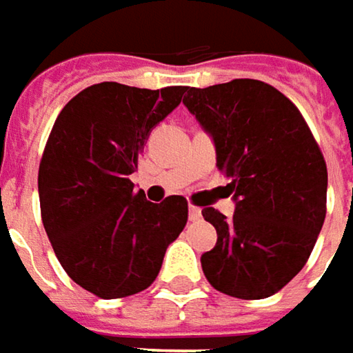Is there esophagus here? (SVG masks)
Listing matches in <instances>:
<instances>
[{
  "instance_id": "esophagus-1",
  "label": "esophagus",
  "mask_w": 353,
  "mask_h": 353,
  "mask_svg": "<svg viewBox=\"0 0 353 353\" xmlns=\"http://www.w3.org/2000/svg\"><path fill=\"white\" fill-rule=\"evenodd\" d=\"M188 220H190V222H200V220H202V210L196 208V206H190V208H188Z\"/></svg>"
}]
</instances>
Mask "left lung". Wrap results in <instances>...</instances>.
Returning a JSON list of instances; mask_svg holds the SVG:
<instances>
[{
    "label": "left lung",
    "mask_w": 353,
    "mask_h": 353,
    "mask_svg": "<svg viewBox=\"0 0 353 353\" xmlns=\"http://www.w3.org/2000/svg\"><path fill=\"white\" fill-rule=\"evenodd\" d=\"M183 103L210 133L232 181L236 212L204 208L218 232L200 257L216 291L257 301L281 291L308 261L326 218L328 170L299 108L261 80L186 88Z\"/></svg>",
    "instance_id": "8db88e82"
}]
</instances>
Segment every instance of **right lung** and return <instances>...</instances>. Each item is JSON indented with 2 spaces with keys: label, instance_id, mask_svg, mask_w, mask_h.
Segmentation results:
<instances>
[{
  "label": "right lung",
  "instance_id": "add662e5",
  "mask_svg": "<svg viewBox=\"0 0 353 353\" xmlns=\"http://www.w3.org/2000/svg\"><path fill=\"white\" fill-rule=\"evenodd\" d=\"M186 86L94 84L62 108L39 165L41 218L68 277L100 299L145 291L188 220L183 196L133 192L143 145Z\"/></svg>",
  "mask_w": 353,
  "mask_h": 353
}]
</instances>
